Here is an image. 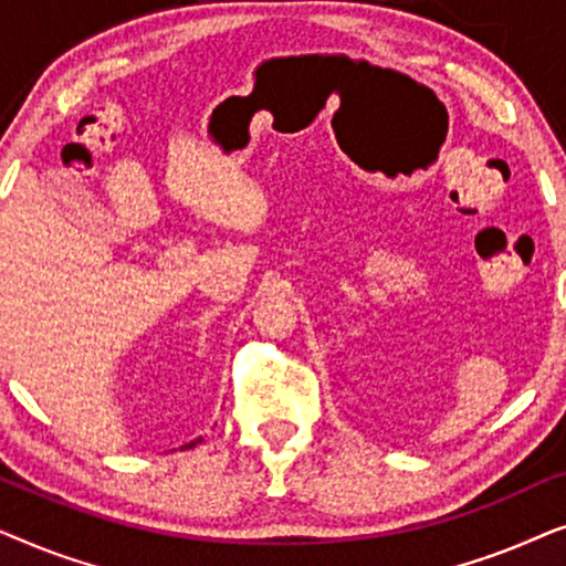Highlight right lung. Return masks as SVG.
I'll return each mask as SVG.
<instances>
[{"instance_id":"1","label":"right lung","mask_w":566,"mask_h":566,"mask_svg":"<svg viewBox=\"0 0 566 566\" xmlns=\"http://www.w3.org/2000/svg\"><path fill=\"white\" fill-rule=\"evenodd\" d=\"M200 440H203V438H196V440H190V443H185L182 448H192V446H196V443H200Z\"/></svg>"}]
</instances>
